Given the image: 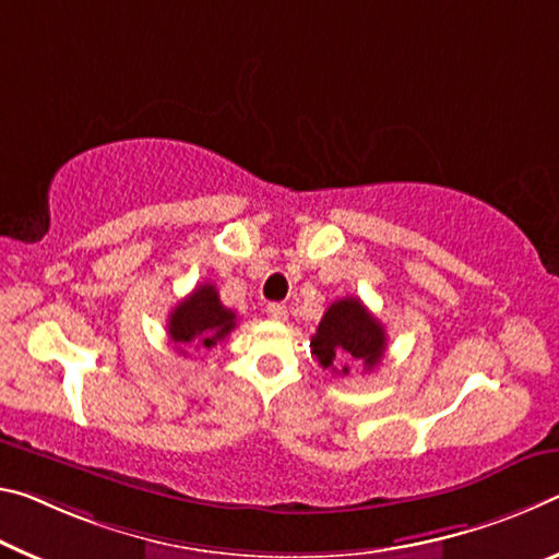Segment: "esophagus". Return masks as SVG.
<instances>
[{"label":"esophagus","instance_id":"1","mask_svg":"<svg viewBox=\"0 0 559 559\" xmlns=\"http://www.w3.org/2000/svg\"><path fill=\"white\" fill-rule=\"evenodd\" d=\"M265 313H269V318H273V321H286L288 308L283 304H269L265 306Z\"/></svg>","mask_w":559,"mask_h":559}]
</instances>
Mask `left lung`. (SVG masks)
Returning <instances> with one entry per match:
<instances>
[{
  "label": "left lung",
  "mask_w": 559,
  "mask_h": 559,
  "mask_svg": "<svg viewBox=\"0 0 559 559\" xmlns=\"http://www.w3.org/2000/svg\"><path fill=\"white\" fill-rule=\"evenodd\" d=\"M311 353L323 368L338 370L335 366H341V373H348V366H343L348 360H358L370 370L385 353V328L360 298H341L318 323Z\"/></svg>",
  "instance_id": "obj_1"
}]
</instances>
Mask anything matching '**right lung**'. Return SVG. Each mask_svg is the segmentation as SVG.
Masks as SVG:
<instances>
[{
  "instance_id": "1",
  "label": "right lung",
  "mask_w": 559,
  "mask_h": 559,
  "mask_svg": "<svg viewBox=\"0 0 559 559\" xmlns=\"http://www.w3.org/2000/svg\"><path fill=\"white\" fill-rule=\"evenodd\" d=\"M236 328V313L221 304L214 283H201L168 316V338L176 350L214 348Z\"/></svg>"
}]
</instances>
